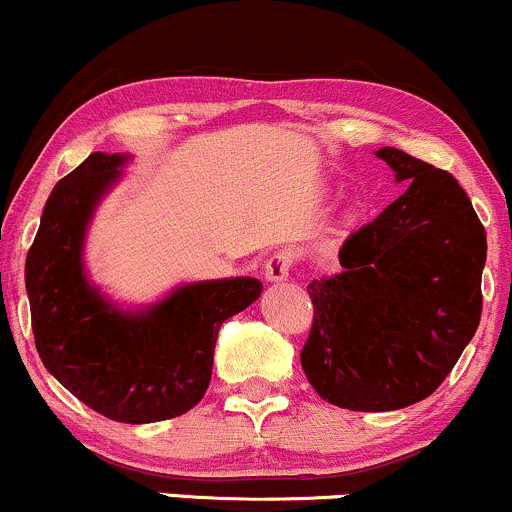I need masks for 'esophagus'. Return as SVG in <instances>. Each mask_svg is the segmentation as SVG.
<instances>
[{"label": "esophagus", "mask_w": 512, "mask_h": 512, "mask_svg": "<svg viewBox=\"0 0 512 512\" xmlns=\"http://www.w3.org/2000/svg\"><path fill=\"white\" fill-rule=\"evenodd\" d=\"M291 267H293L291 252L279 250V252H274V255H269L267 262H264V276H267L269 281H284V279H289Z\"/></svg>", "instance_id": "obj_1"}]
</instances>
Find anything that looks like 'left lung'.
Wrapping results in <instances>:
<instances>
[{"label":"left lung","mask_w":512,"mask_h":512,"mask_svg":"<svg viewBox=\"0 0 512 512\" xmlns=\"http://www.w3.org/2000/svg\"><path fill=\"white\" fill-rule=\"evenodd\" d=\"M407 190L344 240L342 274L313 279L308 383L351 411L421 402L455 368L481 320L486 231L448 170L385 146Z\"/></svg>","instance_id":"8db88e82"}]
</instances>
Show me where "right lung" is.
Returning <instances> with one entry per match:
<instances>
[{"instance_id":"1","label":"right lung","mask_w":512,"mask_h":512,"mask_svg":"<svg viewBox=\"0 0 512 512\" xmlns=\"http://www.w3.org/2000/svg\"><path fill=\"white\" fill-rule=\"evenodd\" d=\"M125 158L91 154L57 182L26 257L35 349L76 399L120 424L190 411L207 392L223 320L262 293L250 276L199 281L146 313H120L86 284L81 245Z\"/></svg>"}]
</instances>
